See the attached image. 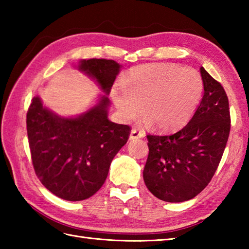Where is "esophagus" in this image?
Listing matches in <instances>:
<instances>
[{
	"mask_svg": "<svg viewBox=\"0 0 249 249\" xmlns=\"http://www.w3.org/2000/svg\"><path fill=\"white\" fill-rule=\"evenodd\" d=\"M143 135H144L143 131H140L138 129L133 128V129H131V131H130L129 138L131 140H135V139H138V138H141V137H143Z\"/></svg>",
	"mask_w": 249,
	"mask_h": 249,
	"instance_id": "34e87169",
	"label": "esophagus"
}]
</instances>
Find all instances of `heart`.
<instances>
[{
    "instance_id": "1",
    "label": "heart",
    "mask_w": 249,
    "mask_h": 249,
    "mask_svg": "<svg viewBox=\"0 0 249 249\" xmlns=\"http://www.w3.org/2000/svg\"><path fill=\"white\" fill-rule=\"evenodd\" d=\"M202 92V78L194 68L154 63L131 68L111 89L110 96L124 121H133L143 111L147 123L173 130L194 114Z\"/></svg>"
}]
</instances>
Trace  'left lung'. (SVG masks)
<instances>
[{"mask_svg": "<svg viewBox=\"0 0 249 249\" xmlns=\"http://www.w3.org/2000/svg\"><path fill=\"white\" fill-rule=\"evenodd\" d=\"M204 94L192 120L177 133L147 135V189L162 201L183 202L208 186L229 138V100L223 86L200 68Z\"/></svg>", "mask_w": 249, "mask_h": 249, "instance_id": "8db88e82", "label": "left lung"}]
</instances>
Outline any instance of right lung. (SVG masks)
<instances>
[{
  "label": "right lung",
  "mask_w": 249,
  "mask_h": 249,
  "mask_svg": "<svg viewBox=\"0 0 249 249\" xmlns=\"http://www.w3.org/2000/svg\"><path fill=\"white\" fill-rule=\"evenodd\" d=\"M120 64L106 59L82 60L79 71L94 78L106 93L77 118H61L38 96L26 113L32 162L37 178L53 195L68 201L88 199L107 178L110 163L127 142L131 128L108 120L109 95Z\"/></svg>",
  "instance_id": "add662e5"
}]
</instances>
